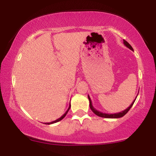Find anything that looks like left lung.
<instances>
[{"instance_id": "1", "label": "left lung", "mask_w": 156, "mask_h": 156, "mask_svg": "<svg viewBox=\"0 0 156 156\" xmlns=\"http://www.w3.org/2000/svg\"><path fill=\"white\" fill-rule=\"evenodd\" d=\"M123 43H124V44L125 46H126L127 48H128L129 49L131 50V51H133V48L131 47V45H130V44L128 43V42H126L125 40H123ZM137 95H138V94H137ZM136 98H137V96L136 97ZM88 98H89V106H90L91 110H92V112H94V114H95L97 116H98V117H104V118H112V119H113V118H114H114H120V117H122L123 116H125V114H126L128 112V111L130 110V108H131L132 105H133L134 102H135V101H136V99L134 100L133 102H132V103L130 104V106L128 107V108L125 109V110L122 111V112H120L119 113H114V114H106V113H103L101 112H99V111L96 110V109L94 108V107H93V105L92 104V101H91L90 97H89V95H88Z\"/></svg>"}]
</instances>
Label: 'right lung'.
Instances as JSON below:
<instances>
[{
	"label": "right lung",
	"mask_w": 156,
	"mask_h": 156,
	"mask_svg": "<svg viewBox=\"0 0 156 156\" xmlns=\"http://www.w3.org/2000/svg\"><path fill=\"white\" fill-rule=\"evenodd\" d=\"M70 107H71V105H70V104H69V108H68V109H67V112H66L65 113H64V114H63V115H62V117H61L60 118H58V119H57L56 120H55V121H53V122H45V123H44V124H46V125H51V124H53V123L58 122L61 121V120H62V119H64V118L65 117V116H66V115H67V114L68 111L69 110V108H70Z\"/></svg>",
	"instance_id": "right-lung-1"
}]
</instances>
